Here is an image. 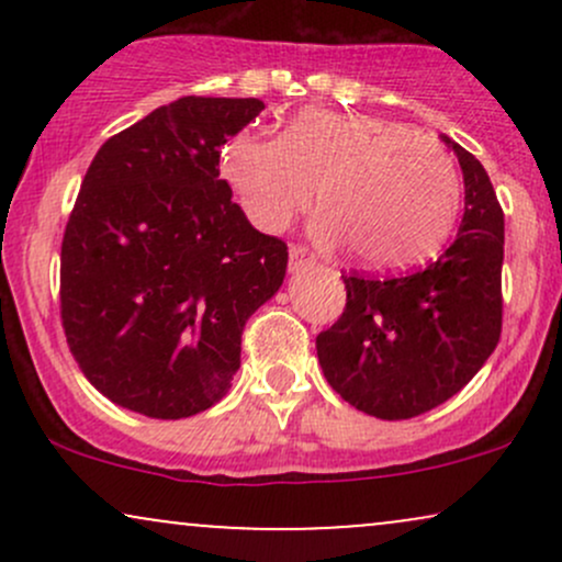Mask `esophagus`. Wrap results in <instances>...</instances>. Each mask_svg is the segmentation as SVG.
<instances>
[{
  "mask_svg": "<svg viewBox=\"0 0 562 562\" xmlns=\"http://www.w3.org/2000/svg\"><path fill=\"white\" fill-rule=\"evenodd\" d=\"M306 267H314L312 256H308L301 245H290V269L299 272V269H306Z\"/></svg>",
  "mask_w": 562,
  "mask_h": 562,
  "instance_id": "1",
  "label": "esophagus"
}]
</instances>
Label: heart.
<instances>
[{
    "label": "heart",
    "instance_id": "heart-1",
    "mask_svg": "<svg viewBox=\"0 0 562 562\" xmlns=\"http://www.w3.org/2000/svg\"><path fill=\"white\" fill-rule=\"evenodd\" d=\"M245 216L282 232L312 205L322 248L346 245L370 269H404L447 240L462 203V182L447 147L402 121L306 111L280 137L243 128L218 158Z\"/></svg>",
    "mask_w": 562,
    "mask_h": 562
}]
</instances>
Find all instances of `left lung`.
Masks as SVG:
<instances>
[{
  "label": "left lung",
  "instance_id": "8db88e82",
  "mask_svg": "<svg viewBox=\"0 0 562 562\" xmlns=\"http://www.w3.org/2000/svg\"><path fill=\"white\" fill-rule=\"evenodd\" d=\"M443 142L465 177L454 240L406 274H344V314L317 335L333 391L380 420H409L447 402L473 380L502 335L505 214L481 160Z\"/></svg>",
  "mask_w": 562,
  "mask_h": 562
}]
</instances>
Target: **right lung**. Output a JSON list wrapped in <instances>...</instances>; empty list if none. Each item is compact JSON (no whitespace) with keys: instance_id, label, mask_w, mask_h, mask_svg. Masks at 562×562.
<instances>
[{"instance_id":"obj_1","label":"right lung","mask_w":562,"mask_h":562,"mask_svg":"<svg viewBox=\"0 0 562 562\" xmlns=\"http://www.w3.org/2000/svg\"><path fill=\"white\" fill-rule=\"evenodd\" d=\"M256 97H179L97 150L60 248V319L102 396L156 420L214 406L243 327L280 290L288 245L250 227L218 179Z\"/></svg>"}]
</instances>
